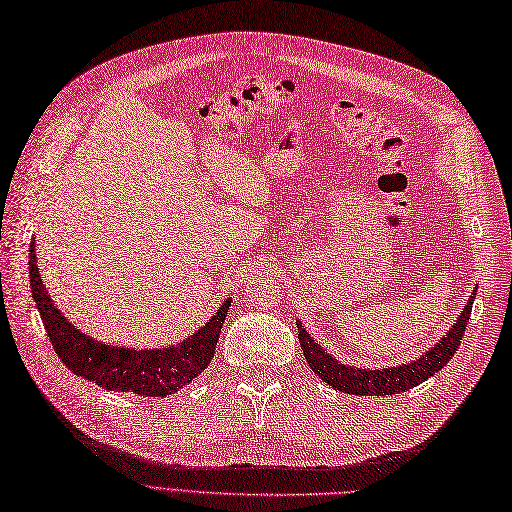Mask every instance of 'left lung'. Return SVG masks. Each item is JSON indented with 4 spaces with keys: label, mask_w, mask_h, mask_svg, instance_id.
<instances>
[{
    "label": "left lung",
    "mask_w": 512,
    "mask_h": 512,
    "mask_svg": "<svg viewBox=\"0 0 512 512\" xmlns=\"http://www.w3.org/2000/svg\"><path fill=\"white\" fill-rule=\"evenodd\" d=\"M473 297H476V291L469 297L467 306L463 308V313L458 315V321L452 326V330L447 332L443 339L436 343L430 352L423 354L421 358L413 360L408 365H400L393 369H358V367H345L341 363H336V358H332L321 345H317L313 339H310L304 326H297V339L299 345H302L306 363L310 365L317 376L328 382L332 389L343 391V393H352V395H395V393H404L413 386L426 382L430 376H434L436 371L443 369L450 358L456 354V347L460 345L467 330V321L471 317V304Z\"/></svg>",
    "instance_id": "obj_1"
}]
</instances>
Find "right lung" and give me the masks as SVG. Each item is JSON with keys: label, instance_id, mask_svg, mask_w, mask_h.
I'll return each instance as SVG.
<instances>
[{"label": "right lung", "instance_id": "obj_1", "mask_svg": "<svg viewBox=\"0 0 512 512\" xmlns=\"http://www.w3.org/2000/svg\"><path fill=\"white\" fill-rule=\"evenodd\" d=\"M30 286L49 341L62 363L76 376L93 380L106 391H128L143 397H167L176 393L210 365L230 308L228 299L202 330L176 347L126 350V347L99 343L71 326L45 291L39 267H36L34 245H30Z\"/></svg>", "mask_w": 512, "mask_h": 512}]
</instances>
